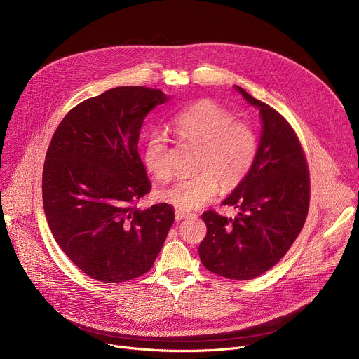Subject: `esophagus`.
Segmentation results:
<instances>
[{
	"label": "esophagus",
	"instance_id": "1",
	"mask_svg": "<svg viewBox=\"0 0 359 359\" xmlns=\"http://www.w3.org/2000/svg\"><path fill=\"white\" fill-rule=\"evenodd\" d=\"M189 217H191V214L182 211V210H176V219H183V218H189Z\"/></svg>",
	"mask_w": 359,
	"mask_h": 359
}]
</instances>
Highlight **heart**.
Masks as SVG:
<instances>
[{"mask_svg":"<svg viewBox=\"0 0 359 359\" xmlns=\"http://www.w3.org/2000/svg\"><path fill=\"white\" fill-rule=\"evenodd\" d=\"M233 119L226 108L211 100L197 101L173 118L176 135L201 149L196 165L200 173L159 190L162 201L182 211H193L208 203L219 186L231 191L248 177L258 158L259 140L252 127ZM142 159L158 180L172 177L169 141L162 133L148 135Z\"/></svg>","mask_w":359,"mask_h":359,"instance_id":"heart-1","label":"heart"}]
</instances>
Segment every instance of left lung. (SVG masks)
<instances>
[{
	"mask_svg": "<svg viewBox=\"0 0 359 359\" xmlns=\"http://www.w3.org/2000/svg\"><path fill=\"white\" fill-rule=\"evenodd\" d=\"M259 108L262 134L248 177L224 201L238 210L226 218L201 214L207 235L198 255L210 272L235 280L254 279L275 266L300 233L309 211L310 176L300 141L275 108L235 86Z\"/></svg>",
	"mask_w": 359,
	"mask_h": 359,
	"instance_id": "obj_1",
	"label": "left lung"
}]
</instances>
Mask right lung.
<instances>
[{"label": "right lung", "instance_id": "1", "mask_svg": "<svg viewBox=\"0 0 359 359\" xmlns=\"http://www.w3.org/2000/svg\"><path fill=\"white\" fill-rule=\"evenodd\" d=\"M168 100L158 88L115 87L72 108L52 137L42 176L45 215L66 257L95 280L147 273L175 221L170 204L137 208L151 191L140 131L148 112Z\"/></svg>", "mask_w": 359, "mask_h": 359}]
</instances>
